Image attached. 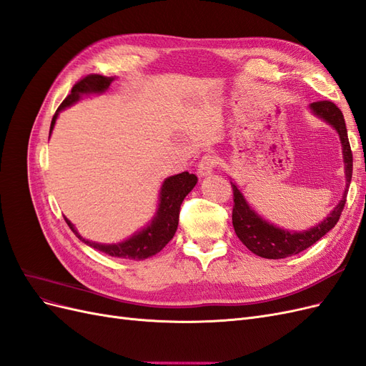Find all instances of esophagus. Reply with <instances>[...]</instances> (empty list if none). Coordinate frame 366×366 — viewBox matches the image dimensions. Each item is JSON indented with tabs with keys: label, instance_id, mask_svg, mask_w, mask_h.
<instances>
[{
	"label": "esophagus",
	"instance_id": "34e87169",
	"mask_svg": "<svg viewBox=\"0 0 366 366\" xmlns=\"http://www.w3.org/2000/svg\"><path fill=\"white\" fill-rule=\"evenodd\" d=\"M217 163H218V159L215 156H212V154H206V156H203L202 160L197 164L198 175L206 177L209 174H212L214 169L217 168Z\"/></svg>",
	"mask_w": 366,
	"mask_h": 366
}]
</instances>
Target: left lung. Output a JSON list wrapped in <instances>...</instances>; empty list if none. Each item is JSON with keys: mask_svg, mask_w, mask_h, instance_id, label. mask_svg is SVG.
I'll return each instance as SVG.
<instances>
[{"mask_svg": "<svg viewBox=\"0 0 366 366\" xmlns=\"http://www.w3.org/2000/svg\"><path fill=\"white\" fill-rule=\"evenodd\" d=\"M310 109L315 116L325 120L328 125L333 127L340 139L342 143V154H343V163H345V179L347 187L345 192L342 195V200L336 204V207L331 210L330 215L320 221L315 227H310L304 232H292L284 230L281 227H276L274 224L261 218L250 204L246 202L244 195L238 189V186L230 182L232 189H234V210H232V223L237 237L241 239L250 252L258 254L261 258L267 259H281L297 254L313 246L316 241L322 238L327 232L333 229L340 218V214L347 202V192L351 183L352 175V154L348 142V132L345 127V119L340 109L330 101H320L310 104Z\"/></svg>", "mask_w": 366, "mask_h": 366, "instance_id": "8db88e82", "label": "left lung"}]
</instances>
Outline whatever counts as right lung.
<instances>
[{"label": "right lung", "instance_id": "1", "mask_svg": "<svg viewBox=\"0 0 366 366\" xmlns=\"http://www.w3.org/2000/svg\"><path fill=\"white\" fill-rule=\"evenodd\" d=\"M114 81V77H107L101 74H88L79 82H76L71 88V93L64 99V102L54 113L50 125V134L56 124L58 114L67 107L76 104L84 94H101L108 90L109 84ZM198 179L197 175L189 172H182L172 177H168L160 187L159 194V207L154 218L149 221L147 227L136 232L134 235L128 239L116 242V244H101V242H93L90 239H85L79 232L76 230L71 221L65 218L69 227L73 230V234L79 238L86 246L94 247L101 250L109 257L116 258H127V259H147L152 254L159 253L175 235L177 226H179V215H180V206L184 200V197L189 194L194 186L197 184Z\"/></svg>", "mask_w": 366, "mask_h": 366}]
</instances>
